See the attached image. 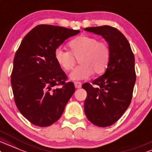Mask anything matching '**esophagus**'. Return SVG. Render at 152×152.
I'll return each instance as SVG.
<instances>
[{
  "mask_svg": "<svg viewBox=\"0 0 152 152\" xmlns=\"http://www.w3.org/2000/svg\"><path fill=\"white\" fill-rule=\"evenodd\" d=\"M75 87L76 88H77V89L81 88L82 83H80V82H75Z\"/></svg>",
  "mask_w": 152,
  "mask_h": 152,
  "instance_id": "1",
  "label": "esophagus"
}]
</instances>
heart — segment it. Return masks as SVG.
Wrapping results in <instances>:
<instances>
[{
    "label": "heart",
    "mask_w": 152,
    "mask_h": 152,
    "mask_svg": "<svg viewBox=\"0 0 152 152\" xmlns=\"http://www.w3.org/2000/svg\"><path fill=\"white\" fill-rule=\"evenodd\" d=\"M69 52L58 48L55 51V58L65 71L72 70L79 59L81 65L71 73V79L85 80L94 74H101L106 70L111 56L109 45L99 40L97 37L80 35L75 37L68 44Z\"/></svg>",
    "instance_id": "heart-1"
}]
</instances>
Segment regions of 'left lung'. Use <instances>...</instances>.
<instances>
[{
  "label": "left lung",
  "instance_id": "1",
  "mask_svg": "<svg viewBox=\"0 0 152 152\" xmlns=\"http://www.w3.org/2000/svg\"><path fill=\"white\" fill-rule=\"evenodd\" d=\"M86 31L102 35L109 43L111 56L106 71L83 85L87 91L85 112L94 125L106 127L117 122L129 107L136 82L134 55L123 34L110 26L90 27Z\"/></svg>",
  "mask_w": 152,
  "mask_h": 152
}]
</instances>
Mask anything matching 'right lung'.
I'll list each match as a JSON object with an SVG mask.
<instances>
[{"label":"right lung","mask_w":152,"mask_h":152,"mask_svg":"<svg viewBox=\"0 0 152 152\" xmlns=\"http://www.w3.org/2000/svg\"><path fill=\"white\" fill-rule=\"evenodd\" d=\"M80 30L39 25L25 36L16 51L11 85L16 107L22 115L38 126L58 120L74 94V83L55 58V51Z\"/></svg>","instance_id":"obj_1"}]
</instances>
